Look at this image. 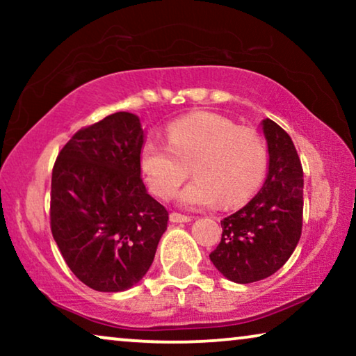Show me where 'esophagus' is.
<instances>
[{
  "mask_svg": "<svg viewBox=\"0 0 356 356\" xmlns=\"http://www.w3.org/2000/svg\"><path fill=\"white\" fill-rule=\"evenodd\" d=\"M170 220L173 223H186V222H191V217L183 216V213H178V212H172L170 213Z\"/></svg>",
  "mask_w": 356,
  "mask_h": 356,
  "instance_id": "obj_1",
  "label": "esophagus"
}]
</instances>
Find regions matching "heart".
Here are the masks:
<instances>
[{"instance_id":"b5f03b06","label":"heart","mask_w":356,"mask_h":356,"mask_svg":"<svg viewBox=\"0 0 356 356\" xmlns=\"http://www.w3.org/2000/svg\"><path fill=\"white\" fill-rule=\"evenodd\" d=\"M168 144L145 140L140 170L150 191L160 199L173 197L189 177L196 179L179 194L188 207H238L250 201L267 173V147L256 131L238 128L217 113L199 111L173 121Z\"/></svg>"}]
</instances>
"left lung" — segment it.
Wrapping results in <instances>:
<instances>
[{"instance_id":"obj_1","label":"left lung","mask_w":356,"mask_h":356,"mask_svg":"<svg viewBox=\"0 0 356 356\" xmlns=\"http://www.w3.org/2000/svg\"><path fill=\"white\" fill-rule=\"evenodd\" d=\"M269 172L261 191L223 218L222 240L209 257L223 277L251 284L289 261L303 227V168L293 140L275 121L262 120Z\"/></svg>"}]
</instances>
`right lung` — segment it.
Masks as SVG:
<instances>
[{
  "instance_id": "obj_1",
  "label": "right lung",
  "mask_w": 356,
  "mask_h": 356,
  "mask_svg": "<svg viewBox=\"0 0 356 356\" xmlns=\"http://www.w3.org/2000/svg\"><path fill=\"white\" fill-rule=\"evenodd\" d=\"M144 129L128 111L72 136L53 167L50 225L63 259L97 291H124L152 266L168 212L140 178Z\"/></svg>"
}]
</instances>
